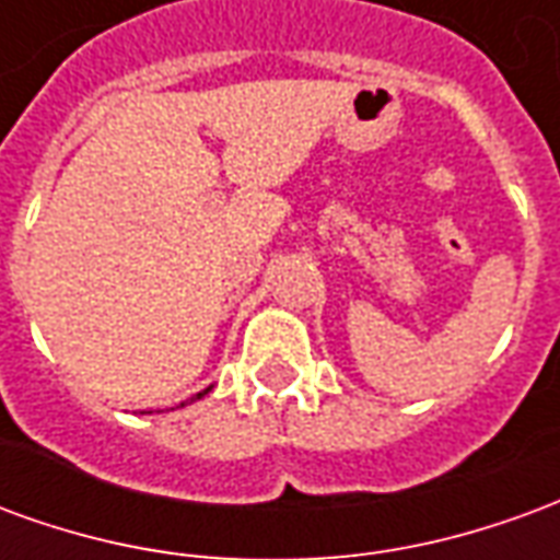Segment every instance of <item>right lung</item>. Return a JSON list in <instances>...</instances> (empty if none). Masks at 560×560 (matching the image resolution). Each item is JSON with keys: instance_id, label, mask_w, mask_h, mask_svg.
<instances>
[{"instance_id": "right-lung-1", "label": "right lung", "mask_w": 560, "mask_h": 560, "mask_svg": "<svg viewBox=\"0 0 560 560\" xmlns=\"http://www.w3.org/2000/svg\"><path fill=\"white\" fill-rule=\"evenodd\" d=\"M203 396H207V389H203V393H197V399H203Z\"/></svg>"}]
</instances>
